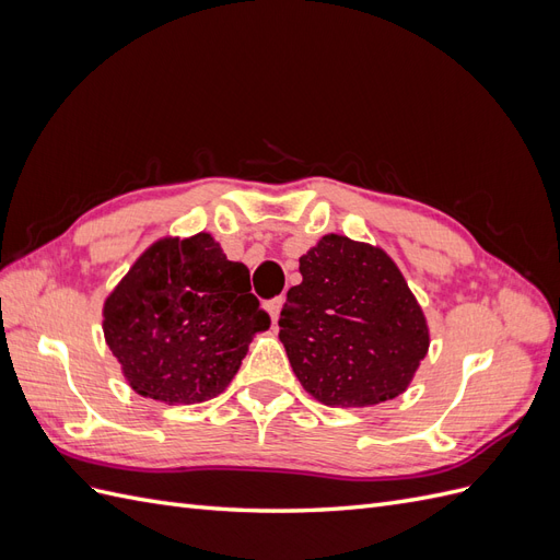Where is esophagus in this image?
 <instances>
[{
    "instance_id": "1",
    "label": "esophagus",
    "mask_w": 560,
    "mask_h": 560,
    "mask_svg": "<svg viewBox=\"0 0 560 560\" xmlns=\"http://www.w3.org/2000/svg\"><path fill=\"white\" fill-rule=\"evenodd\" d=\"M282 303H284V299L282 296H276V299H270V301H266V313L270 315V322H278V317H280V308H282Z\"/></svg>"
}]
</instances>
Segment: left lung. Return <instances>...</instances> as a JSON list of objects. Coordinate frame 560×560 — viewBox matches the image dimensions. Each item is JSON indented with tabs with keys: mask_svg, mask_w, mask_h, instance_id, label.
I'll use <instances>...</instances> for the list:
<instances>
[{
	"mask_svg": "<svg viewBox=\"0 0 560 560\" xmlns=\"http://www.w3.org/2000/svg\"><path fill=\"white\" fill-rule=\"evenodd\" d=\"M280 341L303 389L338 409L399 397L430 348L428 319L381 247L322 235L299 259Z\"/></svg>",
	"mask_w": 560,
	"mask_h": 560,
	"instance_id": "8db88e82",
	"label": "left lung"
}]
</instances>
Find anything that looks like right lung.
<instances>
[{"label": "right lung", "instance_id": "obj_1", "mask_svg": "<svg viewBox=\"0 0 560 560\" xmlns=\"http://www.w3.org/2000/svg\"><path fill=\"white\" fill-rule=\"evenodd\" d=\"M249 270L210 233L149 245L103 306V331L135 393L200 404L238 374L270 317L249 294Z\"/></svg>", "mask_w": 560, "mask_h": 560}]
</instances>
